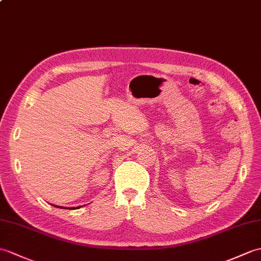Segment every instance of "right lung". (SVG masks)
<instances>
[{
    "label": "right lung",
    "instance_id": "1",
    "mask_svg": "<svg viewBox=\"0 0 261 261\" xmlns=\"http://www.w3.org/2000/svg\"><path fill=\"white\" fill-rule=\"evenodd\" d=\"M58 208H62V207H58ZM79 208H80V207H79Z\"/></svg>",
    "mask_w": 261,
    "mask_h": 261
}]
</instances>
